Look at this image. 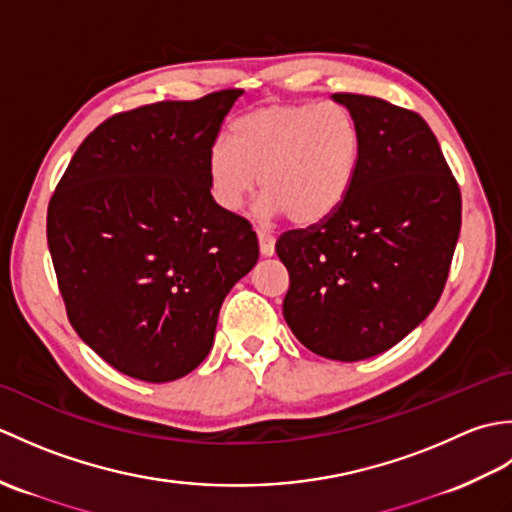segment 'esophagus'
Wrapping results in <instances>:
<instances>
[{
    "label": "esophagus",
    "instance_id": "34e87169",
    "mask_svg": "<svg viewBox=\"0 0 512 512\" xmlns=\"http://www.w3.org/2000/svg\"><path fill=\"white\" fill-rule=\"evenodd\" d=\"M257 239H259V253H262L264 257H273L275 255V237L266 231H257Z\"/></svg>",
    "mask_w": 512,
    "mask_h": 512
}]
</instances>
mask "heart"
I'll list each match as a JSON object with an SVG mask.
<instances>
[{
	"label": "heart",
	"instance_id": "heart-1",
	"mask_svg": "<svg viewBox=\"0 0 512 512\" xmlns=\"http://www.w3.org/2000/svg\"><path fill=\"white\" fill-rule=\"evenodd\" d=\"M361 158L363 132L347 107L266 103L235 118L231 140L209 149L206 173L222 209L237 211L259 182L264 220L290 215L308 228L345 204Z\"/></svg>",
	"mask_w": 512,
	"mask_h": 512
}]
</instances>
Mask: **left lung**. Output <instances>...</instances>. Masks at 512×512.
Instances as JSON below:
<instances>
[{
	"instance_id": "obj_1",
	"label": "left lung",
	"mask_w": 512,
	"mask_h": 512,
	"mask_svg": "<svg viewBox=\"0 0 512 512\" xmlns=\"http://www.w3.org/2000/svg\"><path fill=\"white\" fill-rule=\"evenodd\" d=\"M363 132V158L328 222L288 231L284 319L310 352L363 361L394 347L436 308L462 226L460 187L416 112L376 96L332 94Z\"/></svg>"
}]
</instances>
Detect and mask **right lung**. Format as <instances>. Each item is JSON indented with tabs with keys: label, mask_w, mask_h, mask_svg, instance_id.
<instances>
[{
	"label": "right lung",
	"mask_w": 512,
	"mask_h": 512,
	"mask_svg": "<svg viewBox=\"0 0 512 512\" xmlns=\"http://www.w3.org/2000/svg\"><path fill=\"white\" fill-rule=\"evenodd\" d=\"M242 90L114 114L48 204V248L76 334L145 383L211 352L224 297L257 264L248 220L213 200L206 158Z\"/></svg>",
	"instance_id": "obj_1"
}]
</instances>
